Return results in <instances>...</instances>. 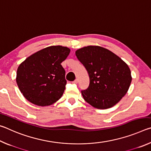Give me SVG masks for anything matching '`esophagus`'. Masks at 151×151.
I'll list each match as a JSON object with an SVG mask.
<instances>
[{"label":"esophagus","mask_w":151,"mask_h":151,"mask_svg":"<svg viewBox=\"0 0 151 151\" xmlns=\"http://www.w3.org/2000/svg\"><path fill=\"white\" fill-rule=\"evenodd\" d=\"M78 80L77 78H76L75 81H74L73 82V83H75V84H77L78 83Z\"/></svg>","instance_id":"34e87169"}]
</instances>
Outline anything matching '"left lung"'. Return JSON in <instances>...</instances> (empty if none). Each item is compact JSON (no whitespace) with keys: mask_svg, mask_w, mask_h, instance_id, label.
Listing matches in <instances>:
<instances>
[{"mask_svg":"<svg viewBox=\"0 0 151 151\" xmlns=\"http://www.w3.org/2000/svg\"><path fill=\"white\" fill-rule=\"evenodd\" d=\"M88 74L89 85L82 90L84 99L99 109L111 108L119 103L131 85L128 65L111 51L98 46H88L75 52Z\"/></svg>","mask_w":151,"mask_h":151,"instance_id":"1","label":"left lung"}]
</instances>
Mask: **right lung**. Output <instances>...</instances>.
<instances>
[{
    "mask_svg": "<svg viewBox=\"0 0 151 151\" xmlns=\"http://www.w3.org/2000/svg\"><path fill=\"white\" fill-rule=\"evenodd\" d=\"M62 46H51L38 51L19 65L17 83L23 96L38 106H48L61 98L66 85L61 63L70 53Z\"/></svg>",
    "mask_w": 151,
    "mask_h": 151,
    "instance_id": "right-lung-1",
    "label": "right lung"
}]
</instances>
